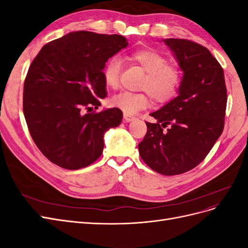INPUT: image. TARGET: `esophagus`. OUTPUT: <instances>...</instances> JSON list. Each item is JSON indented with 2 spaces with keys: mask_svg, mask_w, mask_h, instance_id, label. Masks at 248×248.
I'll return each instance as SVG.
<instances>
[{
  "mask_svg": "<svg viewBox=\"0 0 248 248\" xmlns=\"http://www.w3.org/2000/svg\"><path fill=\"white\" fill-rule=\"evenodd\" d=\"M134 119H136V118H134L133 116L128 115V114H125V112H124V121L125 122H131V121H133Z\"/></svg>",
  "mask_w": 248,
  "mask_h": 248,
  "instance_id": "esophagus-1",
  "label": "esophagus"
}]
</instances>
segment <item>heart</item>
Segmentation results:
<instances>
[{
	"mask_svg": "<svg viewBox=\"0 0 248 248\" xmlns=\"http://www.w3.org/2000/svg\"><path fill=\"white\" fill-rule=\"evenodd\" d=\"M131 59L147 72L141 89L146 93L121 92L110 99L114 107L125 114L134 115L151 104V93L158 102H166L174 97L181 82V72L175 65L168 64V60L159 51L152 48H141L133 51ZM122 61L118 56L112 57L103 70V79L108 88L119 86Z\"/></svg>",
	"mask_w": 248,
	"mask_h": 248,
	"instance_id": "obj_1",
	"label": "heart"
}]
</instances>
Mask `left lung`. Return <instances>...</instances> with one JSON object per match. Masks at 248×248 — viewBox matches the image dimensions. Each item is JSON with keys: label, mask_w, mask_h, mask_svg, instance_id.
Wrapping results in <instances>:
<instances>
[{"label": "left lung", "mask_w": 248, "mask_h": 248, "mask_svg": "<svg viewBox=\"0 0 248 248\" xmlns=\"http://www.w3.org/2000/svg\"><path fill=\"white\" fill-rule=\"evenodd\" d=\"M162 41L183 76L178 96L150 114L157 122H146L148 129L139 151L149 168L174 176L196 168L220 137L227 88L223 69L205 46L186 39Z\"/></svg>", "instance_id": "8db88e82"}]
</instances>
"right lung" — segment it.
Listing matches in <instances>:
<instances>
[{"label":"right lung","instance_id":"1","mask_svg":"<svg viewBox=\"0 0 248 248\" xmlns=\"http://www.w3.org/2000/svg\"><path fill=\"white\" fill-rule=\"evenodd\" d=\"M128 46L121 35L71 32L44 46L30 66L24 115L31 137L48 160L67 170L100 157L104 133L122 122L117 108L86 112L107 97L106 63Z\"/></svg>","mask_w":248,"mask_h":248}]
</instances>
